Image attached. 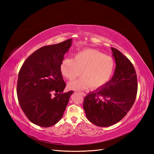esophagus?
<instances>
[{"instance_id": "esophagus-1", "label": "esophagus", "mask_w": 154, "mask_h": 154, "mask_svg": "<svg viewBox=\"0 0 154 154\" xmlns=\"http://www.w3.org/2000/svg\"><path fill=\"white\" fill-rule=\"evenodd\" d=\"M79 93H80L81 94H82L83 96H85V93H83V92H79Z\"/></svg>"}]
</instances>
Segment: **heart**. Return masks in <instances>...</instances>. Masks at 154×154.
<instances>
[{"label": "heart", "mask_w": 154, "mask_h": 154, "mask_svg": "<svg viewBox=\"0 0 154 154\" xmlns=\"http://www.w3.org/2000/svg\"><path fill=\"white\" fill-rule=\"evenodd\" d=\"M60 69L63 76L70 81L81 74L83 75L80 79L69 83V89L83 90L90 87L94 89L103 86L111 79L115 69V61L112 57L99 51L87 49L75 54L74 60L65 59Z\"/></svg>", "instance_id": "1"}]
</instances>
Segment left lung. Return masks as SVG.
Wrapping results in <instances>:
<instances>
[{
    "mask_svg": "<svg viewBox=\"0 0 154 154\" xmlns=\"http://www.w3.org/2000/svg\"><path fill=\"white\" fill-rule=\"evenodd\" d=\"M116 62L110 81L84 99L83 109L91 123L107 127L126 116L136 100L138 83L132 63L117 49L111 48Z\"/></svg>",
    "mask_w": 154,
    "mask_h": 154,
    "instance_id": "8db88e82",
    "label": "left lung"
}]
</instances>
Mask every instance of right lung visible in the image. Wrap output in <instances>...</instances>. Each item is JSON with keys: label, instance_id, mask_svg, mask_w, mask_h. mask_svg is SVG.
<instances>
[{"label": "right lung", "instance_id": "add662e5", "mask_svg": "<svg viewBox=\"0 0 154 154\" xmlns=\"http://www.w3.org/2000/svg\"><path fill=\"white\" fill-rule=\"evenodd\" d=\"M71 43L72 39H69L38 49L26 60L19 71V104L28 119L38 126L50 127L57 123L73 93H62L66 84L60 69Z\"/></svg>", "mask_w": 154, "mask_h": 154}]
</instances>
